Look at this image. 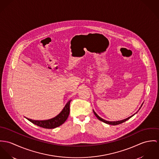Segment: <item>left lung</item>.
Instances as JSON below:
<instances>
[{"label": "left lung", "mask_w": 159, "mask_h": 159, "mask_svg": "<svg viewBox=\"0 0 159 159\" xmlns=\"http://www.w3.org/2000/svg\"><path fill=\"white\" fill-rule=\"evenodd\" d=\"M143 104H142V105L141 106H143ZM140 107V108H141ZM93 112H94V115H95V116L97 117V118L98 119V120H99L100 121H102V122H104V123H105L106 124H110V125H118V124H120L123 123L124 122H125V121H127V120H128L129 119H130L132 116H134V115H132V116H129V118H125V119H124L123 120H121V121H106L105 120H104V119H102V118H101L100 116H99L96 113V112L93 110Z\"/></svg>", "instance_id": "obj_1"}]
</instances>
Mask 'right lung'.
Returning <instances> with one entry per match:
<instances>
[{"label":"right lung","mask_w":159,"mask_h":159,"mask_svg":"<svg viewBox=\"0 0 159 159\" xmlns=\"http://www.w3.org/2000/svg\"><path fill=\"white\" fill-rule=\"evenodd\" d=\"M71 100L69 101L62 111L55 117L46 120H33L27 118L31 123L43 128L54 129L64 123L67 120L70 114V106Z\"/></svg>","instance_id":"add662e5"}]
</instances>
